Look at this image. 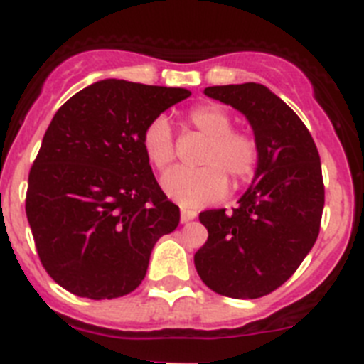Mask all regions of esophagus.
<instances>
[{"instance_id":"1","label":"esophagus","mask_w":364,"mask_h":364,"mask_svg":"<svg viewBox=\"0 0 364 364\" xmlns=\"http://www.w3.org/2000/svg\"><path fill=\"white\" fill-rule=\"evenodd\" d=\"M197 217V211L195 210H182L180 211V220L182 222H189V220H193V218Z\"/></svg>"}]
</instances>
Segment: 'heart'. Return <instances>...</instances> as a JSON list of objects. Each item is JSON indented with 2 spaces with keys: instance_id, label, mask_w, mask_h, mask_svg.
Wrapping results in <instances>:
<instances>
[{
  "instance_id": "b5f03b06",
  "label": "heart",
  "mask_w": 364,
  "mask_h": 364,
  "mask_svg": "<svg viewBox=\"0 0 364 364\" xmlns=\"http://www.w3.org/2000/svg\"><path fill=\"white\" fill-rule=\"evenodd\" d=\"M188 122L208 136L202 151V167H173L162 176V189L167 197L184 208H198L224 197L228 189L226 171L235 182H246L253 176L259 162L255 138L244 131H233L230 112L217 104H204L189 109ZM142 147L147 160L164 169L175 159L171 125L166 117H156L142 134Z\"/></svg>"
}]
</instances>
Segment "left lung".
I'll return each mask as SVG.
<instances>
[{"instance_id": "left-lung-1", "label": "left lung", "mask_w": 364, "mask_h": 364, "mask_svg": "<svg viewBox=\"0 0 364 364\" xmlns=\"http://www.w3.org/2000/svg\"><path fill=\"white\" fill-rule=\"evenodd\" d=\"M204 95L246 117L259 162L233 211L200 213L208 240L195 268L217 294L259 299L284 284L317 240L324 208L319 153L306 125L266 85H215Z\"/></svg>"}]
</instances>
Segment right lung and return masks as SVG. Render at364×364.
<instances>
[{
    "label": "right lung",
    "mask_w": 364,
    "mask_h": 364,
    "mask_svg": "<svg viewBox=\"0 0 364 364\" xmlns=\"http://www.w3.org/2000/svg\"><path fill=\"white\" fill-rule=\"evenodd\" d=\"M182 87L100 80L58 109L28 173L25 211L41 264L87 299L131 294L156 240L180 222L142 147L151 120Z\"/></svg>",
    "instance_id": "obj_1"
}]
</instances>
